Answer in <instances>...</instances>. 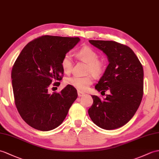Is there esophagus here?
Here are the masks:
<instances>
[{"label":"esophagus","mask_w":159,"mask_h":159,"mask_svg":"<svg viewBox=\"0 0 159 159\" xmlns=\"http://www.w3.org/2000/svg\"><path fill=\"white\" fill-rule=\"evenodd\" d=\"M78 95H79V97H82V96H83V95H84V93H83V92L78 91Z\"/></svg>","instance_id":"34e87169"}]
</instances>
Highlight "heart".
Returning <instances> with one entry per match:
<instances>
[{
    "instance_id": "1",
    "label": "heart",
    "mask_w": 159,
    "mask_h": 159,
    "mask_svg": "<svg viewBox=\"0 0 159 159\" xmlns=\"http://www.w3.org/2000/svg\"><path fill=\"white\" fill-rule=\"evenodd\" d=\"M77 56L80 60L88 64L87 74L91 73L94 76L101 75L104 70V63L99 60L98 53L93 49L89 47H84L77 52ZM61 65L63 70L66 73H70L72 68V55L68 53L63 57ZM66 83L75 88L79 91H85L93 83V78L91 75L87 76H74L66 79Z\"/></svg>"
}]
</instances>
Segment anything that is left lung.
<instances>
[{"mask_svg":"<svg viewBox=\"0 0 159 159\" xmlns=\"http://www.w3.org/2000/svg\"><path fill=\"white\" fill-rule=\"evenodd\" d=\"M102 51L109 64L95 88L109 90L110 95L101 100L92 95L93 103L88 113L100 128L112 130L127 124L137 111L143 91V70L134 51L129 47L111 40H89Z\"/></svg>","mask_w":159,"mask_h":159,"instance_id":"8db88e82","label":"left lung"}]
</instances>
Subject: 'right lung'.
<instances>
[{
  "label": "right lung",
  "mask_w": 159,
  "mask_h": 159,
  "mask_svg": "<svg viewBox=\"0 0 159 159\" xmlns=\"http://www.w3.org/2000/svg\"><path fill=\"white\" fill-rule=\"evenodd\" d=\"M80 40L43 36L28 43L15 61L11 71L15 103L23 120L36 129L47 131L60 125L78 96L75 88L68 84L60 93H49L48 88L53 82L60 84L56 81L64 74L62 58Z\"/></svg>",
  "instance_id": "add662e5"
}]
</instances>
